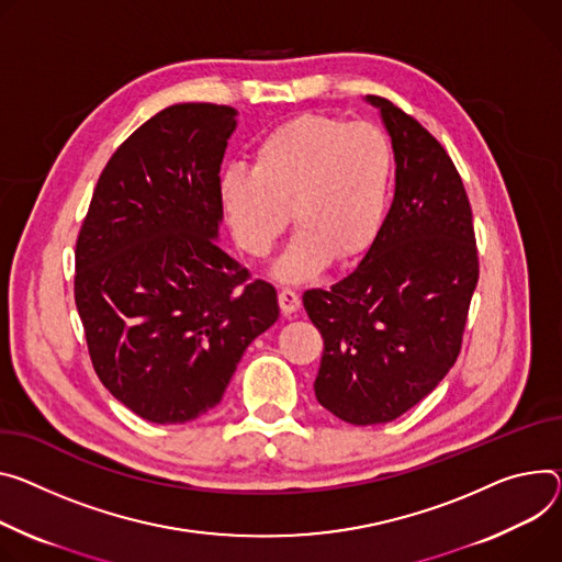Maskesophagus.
<instances>
[{
	"mask_svg": "<svg viewBox=\"0 0 562 562\" xmlns=\"http://www.w3.org/2000/svg\"><path fill=\"white\" fill-rule=\"evenodd\" d=\"M278 302H280V310L284 316H291L293 312L300 310V295L293 289H282L278 293Z\"/></svg>",
	"mask_w": 562,
	"mask_h": 562,
	"instance_id": "esophagus-1",
	"label": "esophagus"
}]
</instances>
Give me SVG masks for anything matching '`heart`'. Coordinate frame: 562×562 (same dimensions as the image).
<instances>
[{"label": "heart", "instance_id": "heart-1", "mask_svg": "<svg viewBox=\"0 0 562 562\" xmlns=\"http://www.w3.org/2000/svg\"><path fill=\"white\" fill-rule=\"evenodd\" d=\"M392 164V143L379 125L302 114L260 138L250 170L222 172V209L237 246L258 260L269 258L291 211L300 231L276 273L302 282L331 258L349 265L372 248L387 209Z\"/></svg>", "mask_w": 562, "mask_h": 562}]
</instances>
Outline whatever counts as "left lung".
<instances>
[{
  "instance_id": "8db88e82",
  "label": "left lung",
  "mask_w": 562,
  "mask_h": 562,
  "mask_svg": "<svg viewBox=\"0 0 562 562\" xmlns=\"http://www.w3.org/2000/svg\"><path fill=\"white\" fill-rule=\"evenodd\" d=\"M368 100L392 136L394 201L361 265L302 295L325 340L316 398L353 426L394 422L439 385L480 278L471 201L448 151L387 98Z\"/></svg>"
}]
</instances>
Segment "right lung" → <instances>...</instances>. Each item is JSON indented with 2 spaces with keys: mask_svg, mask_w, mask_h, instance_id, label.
Segmentation results:
<instances>
[{
  "mask_svg": "<svg viewBox=\"0 0 562 562\" xmlns=\"http://www.w3.org/2000/svg\"><path fill=\"white\" fill-rule=\"evenodd\" d=\"M235 110L181 103L145 121L100 175L76 241L91 366L132 413L186 424L222 401L278 293L220 248V168Z\"/></svg>",
  "mask_w": 562,
  "mask_h": 562,
  "instance_id": "1",
  "label": "right lung"
}]
</instances>
